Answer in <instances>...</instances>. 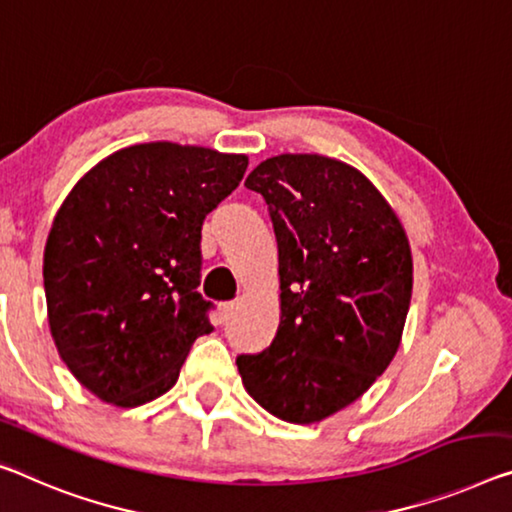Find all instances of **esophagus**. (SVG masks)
Listing matches in <instances>:
<instances>
[{
  "label": "esophagus",
  "mask_w": 512,
  "mask_h": 512,
  "mask_svg": "<svg viewBox=\"0 0 512 512\" xmlns=\"http://www.w3.org/2000/svg\"><path fill=\"white\" fill-rule=\"evenodd\" d=\"M233 313H235V304H233V302L219 304V316H222V320L233 318Z\"/></svg>",
  "instance_id": "obj_1"
}]
</instances>
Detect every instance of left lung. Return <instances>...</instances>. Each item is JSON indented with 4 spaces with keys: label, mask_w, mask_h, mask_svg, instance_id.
I'll return each instance as SVG.
<instances>
[{
    "label": "left lung",
    "mask_w": 512,
    "mask_h": 512,
    "mask_svg": "<svg viewBox=\"0 0 512 512\" xmlns=\"http://www.w3.org/2000/svg\"><path fill=\"white\" fill-rule=\"evenodd\" d=\"M279 247V329L240 355L242 384L281 421L318 423L355 403L396 357L412 300V249L359 169L318 153L267 157L245 180Z\"/></svg>",
    "instance_id": "left-lung-1"
}]
</instances>
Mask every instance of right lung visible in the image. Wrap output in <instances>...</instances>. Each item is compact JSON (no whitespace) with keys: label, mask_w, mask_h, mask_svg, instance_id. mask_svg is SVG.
I'll return each mask as SVG.
<instances>
[{"label":"right lung","mask_w":512,"mask_h":512,"mask_svg":"<svg viewBox=\"0 0 512 512\" xmlns=\"http://www.w3.org/2000/svg\"><path fill=\"white\" fill-rule=\"evenodd\" d=\"M247 155L151 141L77 180L43 254L47 322L59 357L102 403L137 407L174 387L210 332L196 293L201 226L240 185Z\"/></svg>","instance_id":"add662e5"}]
</instances>
